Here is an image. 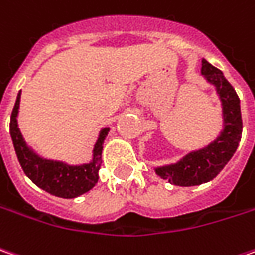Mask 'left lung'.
Segmentation results:
<instances>
[{"instance_id":"left-lung-1","label":"left lung","mask_w":255,"mask_h":255,"mask_svg":"<svg viewBox=\"0 0 255 255\" xmlns=\"http://www.w3.org/2000/svg\"><path fill=\"white\" fill-rule=\"evenodd\" d=\"M202 75L207 83L215 86L222 101L223 129L206 146L189 152L178 162L155 168L156 175L176 186H196L215 179L232 159L242 139V110L236 90L226 80L223 73L205 59L202 60Z\"/></svg>"}]
</instances>
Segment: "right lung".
Segmentation results:
<instances>
[{"label": "right lung", "instance_id": "add662e5", "mask_svg": "<svg viewBox=\"0 0 255 255\" xmlns=\"http://www.w3.org/2000/svg\"><path fill=\"white\" fill-rule=\"evenodd\" d=\"M19 101H21V92L18 93L11 114L9 132L18 161L21 163L25 175L36 186H39L40 189L46 190L48 193L57 198H77L89 192L99 180L103 144L110 128H101L99 138L93 148V159L89 163L69 165L62 161L46 159L36 154L31 146H28L19 131L18 127Z\"/></svg>", "mask_w": 255, "mask_h": 255}]
</instances>
